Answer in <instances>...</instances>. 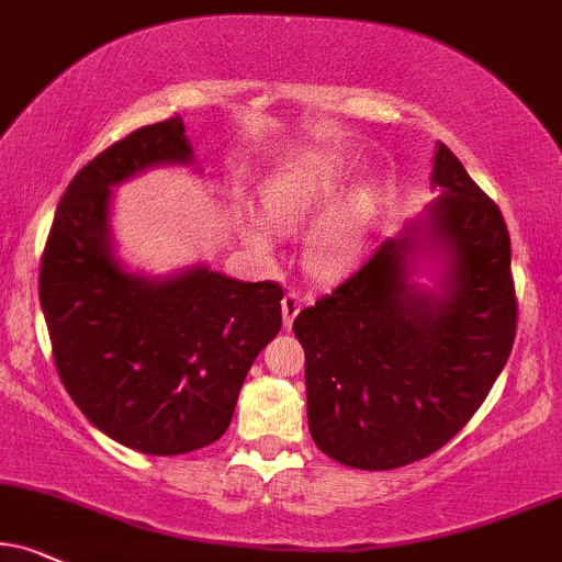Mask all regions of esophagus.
Wrapping results in <instances>:
<instances>
[{
  "mask_svg": "<svg viewBox=\"0 0 562 562\" xmlns=\"http://www.w3.org/2000/svg\"><path fill=\"white\" fill-rule=\"evenodd\" d=\"M302 304H304V300H302L300 292H286V294H283L281 313H283V325H286V328L294 323V317L300 315Z\"/></svg>",
  "mask_w": 562,
  "mask_h": 562,
  "instance_id": "esophagus-1",
  "label": "esophagus"
}]
</instances>
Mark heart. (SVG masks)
Masks as SVG:
<instances>
[{"mask_svg":"<svg viewBox=\"0 0 562 562\" xmlns=\"http://www.w3.org/2000/svg\"><path fill=\"white\" fill-rule=\"evenodd\" d=\"M346 166L334 156H302L276 169L260 187L262 218L281 232H296L321 215L304 239V266L321 281H336L362 260L378 216V195L362 190L341 203ZM249 245L268 252L270 239L258 218L245 221Z\"/></svg>","mask_w":562,"mask_h":562,"instance_id":"heart-1","label":"heart"}]
</instances>
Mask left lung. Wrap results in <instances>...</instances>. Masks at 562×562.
<instances>
[{
	"mask_svg": "<svg viewBox=\"0 0 562 562\" xmlns=\"http://www.w3.org/2000/svg\"><path fill=\"white\" fill-rule=\"evenodd\" d=\"M429 184L438 198L425 213L294 321L310 435L344 467L385 472L427 459L474 417L514 349L501 207L442 143Z\"/></svg>",
	"mask_w": 562,
	"mask_h": 562,
	"instance_id": "8db88e82",
	"label": "left lung"
}]
</instances>
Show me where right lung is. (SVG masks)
<instances>
[{"mask_svg": "<svg viewBox=\"0 0 562 562\" xmlns=\"http://www.w3.org/2000/svg\"><path fill=\"white\" fill-rule=\"evenodd\" d=\"M156 166L203 175L182 116L148 124L82 166L54 213L41 310L67 393L93 427L148 456L216 442L249 367L281 330L283 292L205 262L169 276L116 252L114 187Z\"/></svg>", "mask_w": 562, "mask_h": 562, "instance_id": "right-lung-1", "label": "right lung"}]
</instances>
